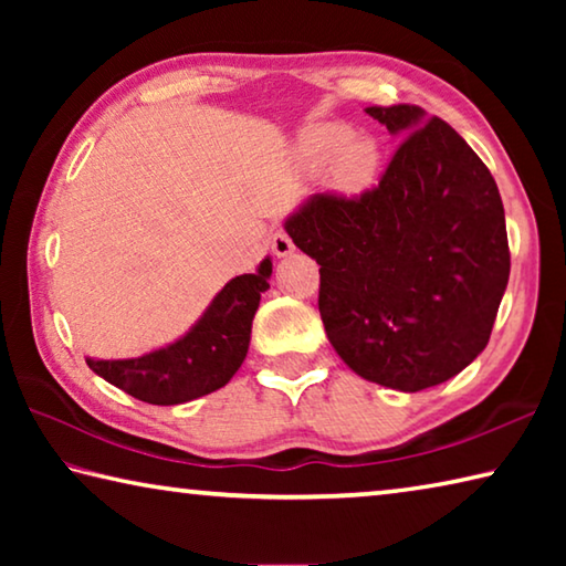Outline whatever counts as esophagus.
<instances>
[{"label": "esophagus", "mask_w": 566, "mask_h": 566, "mask_svg": "<svg viewBox=\"0 0 566 566\" xmlns=\"http://www.w3.org/2000/svg\"><path fill=\"white\" fill-rule=\"evenodd\" d=\"M272 252L276 256H290L294 252V242L292 237L284 232V229H280V232L272 234Z\"/></svg>", "instance_id": "esophagus-1"}]
</instances>
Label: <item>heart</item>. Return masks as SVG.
Listing matches in <instances>:
<instances>
[{
    "label": "heart",
    "instance_id": "1",
    "mask_svg": "<svg viewBox=\"0 0 566 566\" xmlns=\"http://www.w3.org/2000/svg\"><path fill=\"white\" fill-rule=\"evenodd\" d=\"M304 157L317 171L334 167L337 185L347 191L369 187L379 169V147L369 137L352 139V132L339 124H324L304 139Z\"/></svg>",
    "mask_w": 566,
    "mask_h": 566
}]
</instances>
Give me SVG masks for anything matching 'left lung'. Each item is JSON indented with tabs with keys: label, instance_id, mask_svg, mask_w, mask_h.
I'll return each instance as SVG.
<instances>
[{
	"label": "left lung",
	"instance_id": "obj_1",
	"mask_svg": "<svg viewBox=\"0 0 566 566\" xmlns=\"http://www.w3.org/2000/svg\"><path fill=\"white\" fill-rule=\"evenodd\" d=\"M405 134L379 185L322 191L286 219L319 264V314L349 369L421 391L486 347L510 282L504 207L492 171L417 104L367 107Z\"/></svg>",
	"mask_w": 566,
	"mask_h": 566
}]
</instances>
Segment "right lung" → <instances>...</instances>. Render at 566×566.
<instances>
[{
  "instance_id": "obj_1",
  "label": "right lung",
  "mask_w": 566,
  "mask_h": 566,
  "mask_svg": "<svg viewBox=\"0 0 566 566\" xmlns=\"http://www.w3.org/2000/svg\"><path fill=\"white\" fill-rule=\"evenodd\" d=\"M272 262L256 274L234 276L209 304L205 317L179 342L137 359H87L90 369L109 385L147 405H181L224 387L242 367L252 319L262 292L270 290Z\"/></svg>"
}]
</instances>
